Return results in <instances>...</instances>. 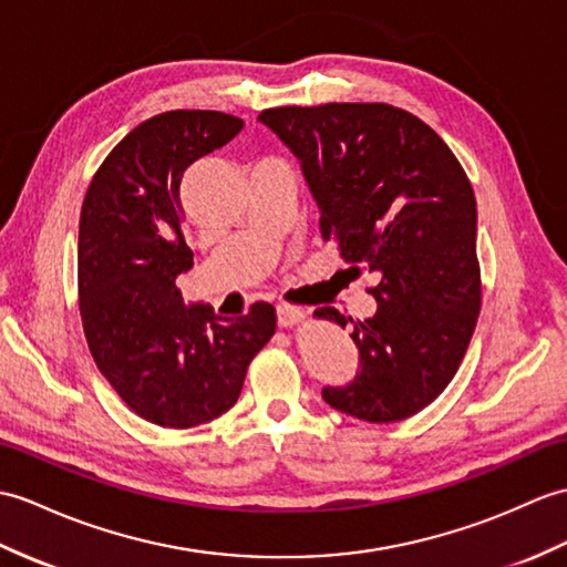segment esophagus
<instances>
[{"mask_svg":"<svg viewBox=\"0 0 567 567\" xmlns=\"http://www.w3.org/2000/svg\"><path fill=\"white\" fill-rule=\"evenodd\" d=\"M305 319H307V313L301 311V309H297V307H287V305L278 307V323H280V328L299 326Z\"/></svg>","mask_w":567,"mask_h":567,"instance_id":"esophagus-1","label":"esophagus"}]
</instances>
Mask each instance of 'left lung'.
<instances>
[{
    "label": "left lung",
    "instance_id": "1",
    "mask_svg": "<svg viewBox=\"0 0 567 567\" xmlns=\"http://www.w3.org/2000/svg\"><path fill=\"white\" fill-rule=\"evenodd\" d=\"M258 121L297 156L326 241L370 270L374 316L354 326L360 372L323 401L367 423L423 411L454 379L481 309L476 197L442 137L389 103L268 109Z\"/></svg>",
    "mask_w": 567,
    "mask_h": 567
}]
</instances>
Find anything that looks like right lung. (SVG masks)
<instances>
[{
	"label": "right lung",
	"mask_w": 567,
	"mask_h": 567,
	"mask_svg": "<svg viewBox=\"0 0 567 567\" xmlns=\"http://www.w3.org/2000/svg\"><path fill=\"white\" fill-rule=\"evenodd\" d=\"M219 111H168L105 156L79 217V309L101 374L147 423L186 430L227 413L256 352L275 333L258 301L224 319L186 305L176 278L193 268L181 181L241 133Z\"/></svg>",
	"instance_id": "1"
}]
</instances>
